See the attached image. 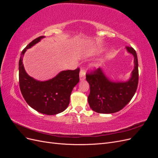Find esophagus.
<instances>
[{"label":"esophagus","instance_id":"1","mask_svg":"<svg viewBox=\"0 0 158 158\" xmlns=\"http://www.w3.org/2000/svg\"><path fill=\"white\" fill-rule=\"evenodd\" d=\"M85 71L83 69H81L80 72V81H82L84 80L85 77Z\"/></svg>","mask_w":158,"mask_h":158}]
</instances>
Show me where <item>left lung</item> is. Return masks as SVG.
Returning a JSON list of instances; mask_svg holds the SVG:
<instances>
[{
  "label": "left lung",
  "instance_id": "1",
  "mask_svg": "<svg viewBox=\"0 0 158 158\" xmlns=\"http://www.w3.org/2000/svg\"><path fill=\"white\" fill-rule=\"evenodd\" d=\"M126 49L134 56V69L127 81L111 80L102 68L86 74L85 78L90 89L88 101L93 111L104 114L118 112L127 106L135 94L138 83L137 55L132 47H127Z\"/></svg>",
  "mask_w": 158,
  "mask_h": 158
}]
</instances>
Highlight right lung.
<instances>
[{
    "instance_id": "right-lung-1",
    "label": "right lung",
    "mask_w": 158,
    "mask_h": 158,
    "mask_svg": "<svg viewBox=\"0 0 158 158\" xmlns=\"http://www.w3.org/2000/svg\"><path fill=\"white\" fill-rule=\"evenodd\" d=\"M44 37L36 38L22 51L19 60V84L23 98L31 108L42 114L53 115L68 107L72 91L79 82L80 69L63 70L45 81L35 80L28 75L23 64V55L27 49Z\"/></svg>"
}]
</instances>
